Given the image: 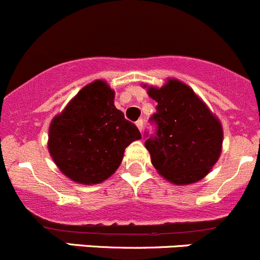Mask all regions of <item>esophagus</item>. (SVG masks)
I'll use <instances>...</instances> for the list:
<instances>
[{"instance_id": "1", "label": "esophagus", "mask_w": 260, "mask_h": 260, "mask_svg": "<svg viewBox=\"0 0 260 260\" xmlns=\"http://www.w3.org/2000/svg\"><path fill=\"white\" fill-rule=\"evenodd\" d=\"M143 124H144V122H143V120H138V121L135 122L136 127H138L139 131H140V133H141V131H143Z\"/></svg>"}]
</instances>
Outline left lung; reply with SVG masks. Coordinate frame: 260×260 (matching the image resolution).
<instances>
[{"label": "left lung", "mask_w": 260, "mask_h": 260, "mask_svg": "<svg viewBox=\"0 0 260 260\" xmlns=\"http://www.w3.org/2000/svg\"><path fill=\"white\" fill-rule=\"evenodd\" d=\"M158 102L151 120L156 135L145 141L151 164L171 183H196L211 172L222 151L221 121L189 86L168 78L161 87L148 86Z\"/></svg>", "instance_id": "1"}]
</instances>
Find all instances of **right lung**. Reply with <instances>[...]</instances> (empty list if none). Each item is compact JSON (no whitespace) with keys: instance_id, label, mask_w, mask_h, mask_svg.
Returning a JSON list of instances; mask_svg holds the SVG:
<instances>
[{"instance_id":"obj_1","label":"right lung","mask_w":260,"mask_h":260,"mask_svg":"<svg viewBox=\"0 0 260 260\" xmlns=\"http://www.w3.org/2000/svg\"><path fill=\"white\" fill-rule=\"evenodd\" d=\"M106 81L84 86L49 126L48 150L59 171L78 184H99L116 172L140 131L114 105Z\"/></svg>"}]
</instances>
